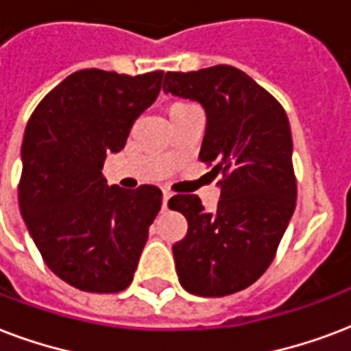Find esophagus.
Wrapping results in <instances>:
<instances>
[{
  "mask_svg": "<svg viewBox=\"0 0 351 351\" xmlns=\"http://www.w3.org/2000/svg\"><path fill=\"white\" fill-rule=\"evenodd\" d=\"M169 199H171L169 191H164V195H162V210H167V202H169Z\"/></svg>",
  "mask_w": 351,
  "mask_h": 351,
  "instance_id": "1",
  "label": "esophagus"
}]
</instances>
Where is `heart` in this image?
Wrapping results in <instances>:
<instances>
[{
	"label": "heart",
	"instance_id": "heart-1",
	"mask_svg": "<svg viewBox=\"0 0 351 351\" xmlns=\"http://www.w3.org/2000/svg\"><path fill=\"white\" fill-rule=\"evenodd\" d=\"M187 106H191V104L182 103V101H178V103H173L169 106V114H171V112H175V110H182V108H187Z\"/></svg>",
	"mask_w": 351,
	"mask_h": 351
}]
</instances>
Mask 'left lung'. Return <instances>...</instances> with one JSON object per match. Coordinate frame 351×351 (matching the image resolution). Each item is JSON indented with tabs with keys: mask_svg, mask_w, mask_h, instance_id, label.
Segmentation results:
<instances>
[{
	"mask_svg": "<svg viewBox=\"0 0 351 351\" xmlns=\"http://www.w3.org/2000/svg\"><path fill=\"white\" fill-rule=\"evenodd\" d=\"M164 92L204 106L200 162L219 176L217 210L197 195H175L187 221L173 245L178 282L197 296H226L252 285L276 256L296 206L293 138L283 106L245 71L219 64L167 71Z\"/></svg>",
	"mask_w": 351,
	"mask_h": 351,
	"instance_id": "8db88e82",
	"label": "left lung"
}]
</instances>
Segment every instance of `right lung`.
<instances>
[{"instance_id":"1","label":"right lung","mask_w":351,"mask_h":351,"mask_svg":"<svg viewBox=\"0 0 351 351\" xmlns=\"http://www.w3.org/2000/svg\"><path fill=\"white\" fill-rule=\"evenodd\" d=\"M164 71L80 69L34 108L21 143V217L45 265L88 293L130 285L149 226L162 208L156 186H106V154L119 152L156 101Z\"/></svg>"}]
</instances>
